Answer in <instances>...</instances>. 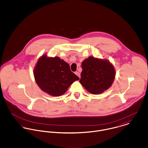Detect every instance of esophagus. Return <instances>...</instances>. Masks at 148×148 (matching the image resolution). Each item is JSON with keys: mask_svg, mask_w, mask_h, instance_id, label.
I'll return each instance as SVG.
<instances>
[{"mask_svg": "<svg viewBox=\"0 0 148 148\" xmlns=\"http://www.w3.org/2000/svg\"><path fill=\"white\" fill-rule=\"evenodd\" d=\"M75 74H76L79 78H80V72L76 71V72H75Z\"/></svg>", "mask_w": 148, "mask_h": 148, "instance_id": "1", "label": "esophagus"}]
</instances>
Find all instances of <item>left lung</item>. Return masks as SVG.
Returning a JSON list of instances; mask_svg holds the SVG:
<instances>
[{
  "instance_id": "left-lung-1",
  "label": "left lung",
  "mask_w": 148,
  "mask_h": 148,
  "mask_svg": "<svg viewBox=\"0 0 148 148\" xmlns=\"http://www.w3.org/2000/svg\"><path fill=\"white\" fill-rule=\"evenodd\" d=\"M82 66L80 83L90 93H101L112 84L115 70L108 61L90 56L83 62Z\"/></svg>"
}]
</instances>
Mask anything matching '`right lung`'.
<instances>
[{"label": "right lung", "mask_w": 148, "mask_h": 148, "mask_svg": "<svg viewBox=\"0 0 148 148\" xmlns=\"http://www.w3.org/2000/svg\"><path fill=\"white\" fill-rule=\"evenodd\" d=\"M34 73L41 89L53 96L62 95L75 81L79 80L69 65L59 57L43 55L38 60Z\"/></svg>", "instance_id": "1"}]
</instances>
